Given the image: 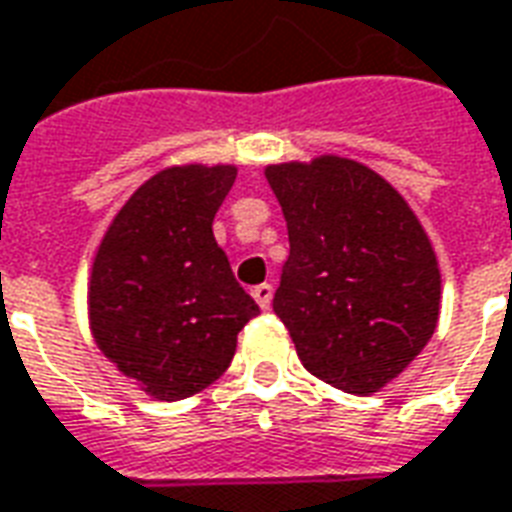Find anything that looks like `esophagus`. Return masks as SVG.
<instances>
[{"mask_svg": "<svg viewBox=\"0 0 512 512\" xmlns=\"http://www.w3.org/2000/svg\"><path fill=\"white\" fill-rule=\"evenodd\" d=\"M252 298H255L260 309H271V301H274V287L268 285V282L252 287Z\"/></svg>", "mask_w": 512, "mask_h": 512, "instance_id": "obj_1", "label": "esophagus"}]
</instances>
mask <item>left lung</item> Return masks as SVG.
<instances>
[{
	"label": "left lung",
	"mask_w": 512,
	"mask_h": 512,
	"mask_svg": "<svg viewBox=\"0 0 512 512\" xmlns=\"http://www.w3.org/2000/svg\"><path fill=\"white\" fill-rule=\"evenodd\" d=\"M290 255L274 312L306 372L372 396L429 344L439 266L410 203L361 162L336 154L268 165Z\"/></svg>",
	"instance_id": "8db88e82"
}]
</instances>
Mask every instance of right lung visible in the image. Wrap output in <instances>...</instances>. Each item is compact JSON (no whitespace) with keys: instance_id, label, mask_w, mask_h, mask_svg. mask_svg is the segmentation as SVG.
<instances>
[{"instance_id":"right-lung-1","label":"right lung","mask_w":512,"mask_h":512,"mask_svg":"<svg viewBox=\"0 0 512 512\" xmlns=\"http://www.w3.org/2000/svg\"><path fill=\"white\" fill-rule=\"evenodd\" d=\"M236 165H173L140 184L105 230L89 276V325L102 355L160 401L219 380L260 306L214 238Z\"/></svg>"}]
</instances>
